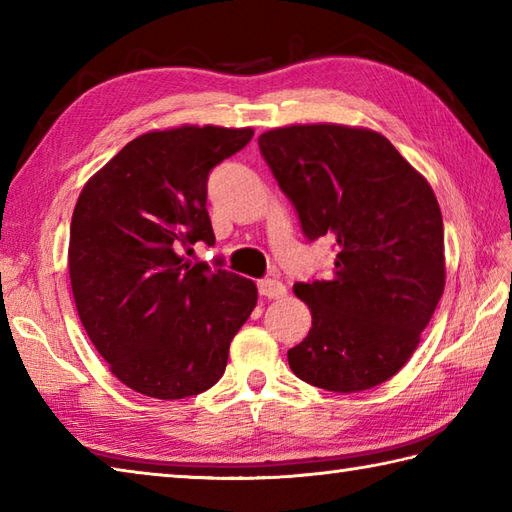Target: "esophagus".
I'll use <instances>...</instances> for the list:
<instances>
[{"instance_id":"obj_1","label":"esophagus","mask_w":512,"mask_h":512,"mask_svg":"<svg viewBox=\"0 0 512 512\" xmlns=\"http://www.w3.org/2000/svg\"><path fill=\"white\" fill-rule=\"evenodd\" d=\"M257 288H259V295L266 299H281L286 295V286L277 279H262L257 284Z\"/></svg>"}]
</instances>
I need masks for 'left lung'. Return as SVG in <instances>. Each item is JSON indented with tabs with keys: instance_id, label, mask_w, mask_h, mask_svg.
Returning a JSON list of instances; mask_svg holds the SVG:
<instances>
[{
	"instance_id": "obj_1",
	"label": "left lung",
	"mask_w": 512,
	"mask_h": 512,
	"mask_svg": "<svg viewBox=\"0 0 512 512\" xmlns=\"http://www.w3.org/2000/svg\"><path fill=\"white\" fill-rule=\"evenodd\" d=\"M259 149L308 239L336 244L330 279L295 284L312 328L288 350L306 383L354 394L396 376L444 292V226L431 184L367 127H275Z\"/></svg>"
}]
</instances>
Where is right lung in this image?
<instances>
[{
  "label": "right lung",
  "instance_id": "right-lung-1",
  "mask_svg": "<svg viewBox=\"0 0 512 512\" xmlns=\"http://www.w3.org/2000/svg\"><path fill=\"white\" fill-rule=\"evenodd\" d=\"M253 134L151 129L96 171L76 200L68 246L76 312L110 372L138 394L178 400L213 387L257 306L253 281L182 255L200 239L215 242L206 178Z\"/></svg>",
  "mask_w": 512,
  "mask_h": 512
}]
</instances>
